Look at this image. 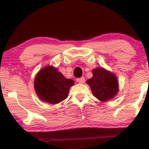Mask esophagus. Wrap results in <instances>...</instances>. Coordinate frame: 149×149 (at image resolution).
<instances>
[{
	"mask_svg": "<svg viewBox=\"0 0 149 149\" xmlns=\"http://www.w3.org/2000/svg\"><path fill=\"white\" fill-rule=\"evenodd\" d=\"M77 82L79 83H84L85 78H84V77H81V78L77 79Z\"/></svg>",
	"mask_w": 149,
	"mask_h": 149,
	"instance_id": "obj_1",
	"label": "esophagus"
}]
</instances>
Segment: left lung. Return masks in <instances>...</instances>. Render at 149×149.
Here are the masks:
<instances>
[{
    "label": "left lung",
    "mask_w": 149,
    "mask_h": 149,
    "mask_svg": "<svg viewBox=\"0 0 149 149\" xmlns=\"http://www.w3.org/2000/svg\"><path fill=\"white\" fill-rule=\"evenodd\" d=\"M93 77L87 81L92 91L93 96L102 102L113 98L118 93L119 83L115 74L103 68L92 70Z\"/></svg>",
    "instance_id": "8db88e82"
}]
</instances>
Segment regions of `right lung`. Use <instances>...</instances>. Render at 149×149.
Listing matches in <instances>:
<instances>
[{
	"label": "right lung",
	"mask_w": 149,
	"mask_h": 149,
	"mask_svg": "<svg viewBox=\"0 0 149 149\" xmlns=\"http://www.w3.org/2000/svg\"><path fill=\"white\" fill-rule=\"evenodd\" d=\"M74 83V81L65 78L56 68L47 66L36 74L34 89L42 101L56 104L66 99Z\"/></svg>",
	"instance_id": "obj_1"
}]
</instances>
